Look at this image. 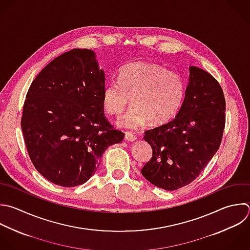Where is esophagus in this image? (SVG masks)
<instances>
[{"label":"esophagus","mask_w":250,"mask_h":250,"mask_svg":"<svg viewBox=\"0 0 250 250\" xmlns=\"http://www.w3.org/2000/svg\"><path fill=\"white\" fill-rule=\"evenodd\" d=\"M125 139L128 141V142H134L137 140V136L133 133H130V132H126L125 134Z\"/></svg>","instance_id":"obj_1"}]
</instances>
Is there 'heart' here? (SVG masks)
<instances>
[{
    "instance_id": "1",
    "label": "heart",
    "mask_w": 250,
    "mask_h": 250,
    "mask_svg": "<svg viewBox=\"0 0 250 250\" xmlns=\"http://www.w3.org/2000/svg\"><path fill=\"white\" fill-rule=\"evenodd\" d=\"M186 93L183 76L156 63L135 62L122 66L117 81L106 82L102 104L106 112L120 114L130 103L132 107L117 124L135 129L146 120L153 125L165 123L179 111Z\"/></svg>"
}]
</instances>
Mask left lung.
Here are the masks:
<instances>
[{
    "mask_svg": "<svg viewBox=\"0 0 250 250\" xmlns=\"http://www.w3.org/2000/svg\"><path fill=\"white\" fill-rule=\"evenodd\" d=\"M226 101L217 80L189 66L185 99L170 122L145 132L152 157L142 169L152 185L175 190L190 184L218 150L225 129Z\"/></svg>",
    "mask_w": 250,
    "mask_h": 250,
    "instance_id": "8db88e82",
    "label": "left lung"
}]
</instances>
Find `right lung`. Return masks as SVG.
<instances>
[{"mask_svg":"<svg viewBox=\"0 0 250 250\" xmlns=\"http://www.w3.org/2000/svg\"><path fill=\"white\" fill-rule=\"evenodd\" d=\"M104 72L95 53L73 49L47 64L30 85L21 129L29 157L50 182L71 188L86 183L103 153L124 133L104 116Z\"/></svg>","mask_w":250,"mask_h":250,"instance_id":"obj_1","label":"right lung"}]
</instances>
